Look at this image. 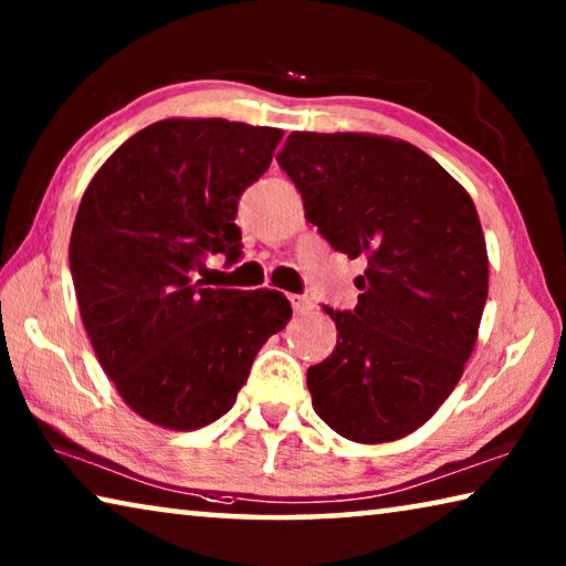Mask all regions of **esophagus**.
Segmentation results:
<instances>
[{
	"label": "esophagus",
	"mask_w": 566,
	"mask_h": 566,
	"mask_svg": "<svg viewBox=\"0 0 566 566\" xmlns=\"http://www.w3.org/2000/svg\"><path fill=\"white\" fill-rule=\"evenodd\" d=\"M290 302H292L296 314L312 312V306H314V302L310 300V296H304V294H290Z\"/></svg>",
	"instance_id": "esophagus-1"
}]
</instances>
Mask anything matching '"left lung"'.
<instances>
[{"mask_svg":"<svg viewBox=\"0 0 566 566\" xmlns=\"http://www.w3.org/2000/svg\"><path fill=\"white\" fill-rule=\"evenodd\" d=\"M306 219L364 256L337 347L306 369L314 411L361 444L401 439L452 395L482 322L490 262L472 197L424 151L377 134L292 132L276 155Z\"/></svg>","mask_w":566,"mask_h":566,"instance_id":"8db88e82","label":"left lung"}]
</instances>
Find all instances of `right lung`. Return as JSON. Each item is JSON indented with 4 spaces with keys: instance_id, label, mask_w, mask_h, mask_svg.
<instances>
[{
    "instance_id": "add662e5",
    "label": "right lung",
    "mask_w": 566,
    "mask_h": 566,
    "mask_svg": "<svg viewBox=\"0 0 566 566\" xmlns=\"http://www.w3.org/2000/svg\"><path fill=\"white\" fill-rule=\"evenodd\" d=\"M282 129L161 119L129 137L84 191L70 270L84 329L122 399L159 427L227 415L262 344L292 317L272 290H212L209 254L242 256V191Z\"/></svg>"
}]
</instances>
